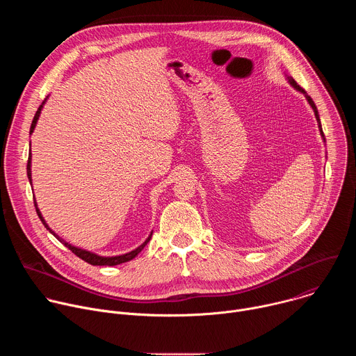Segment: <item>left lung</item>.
Segmentation results:
<instances>
[{
	"label": "left lung",
	"mask_w": 356,
	"mask_h": 356,
	"mask_svg": "<svg viewBox=\"0 0 356 356\" xmlns=\"http://www.w3.org/2000/svg\"><path fill=\"white\" fill-rule=\"evenodd\" d=\"M290 83L293 84V87L294 88H297L298 91H301V92H304L306 94V91H304V88H301L293 79H290ZM307 99H309V103H310V106L313 107V110H314V114H316V118H317V122H318V127H320V131H321V135L324 136V132H323V128H321V122H320V117H318V111H317V107H316V104H314V101L312 99V97L310 95H307Z\"/></svg>",
	"instance_id": "1"
}]
</instances>
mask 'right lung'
Wrapping results in <instances>:
<instances>
[{"mask_svg":"<svg viewBox=\"0 0 356 356\" xmlns=\"http://www.w3.org/2000/svg\"><path fill=\"white\" fill-rule=\"evenodd\" d=\"M40 110H42V106H39V108H38V111H36V114H35V117H33V121H32V125H31V134L33 132V128H35V125H36V121H38V118H39V114H40ZM26 173H28V179L31 180V155H29V158H28V165H26ZM33 204H35V207H36V202L33 201ZM36 213H38V216H39V218H40V221L43 222V225L49 229V232H52L58 239H59V236L50 229L47 225H46V222H44V220L42 218V216H40V213H39V210H38V207H36ZM150 238H152V232H150V235H149V238L140 245V246H138L135 250H132V252H129V253H125V255H121V257H113V258H103V257H98V255H94V253H91V252H87V250H83V249H79V248H76V246H72V245H69L67 242H63L76 257H79L80 259H83L84 262H87V264H90V265H92V266H115V265H120V264H124V262H128V261H131V259H134L138 253L145 248V245L150 241ZM60 241V239H59Z\"/></svg>","mask_w":356,"mask_h":356,"instance_id":"obj_1","label":"right lung"}]
</instances>
